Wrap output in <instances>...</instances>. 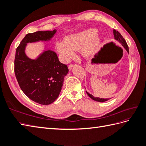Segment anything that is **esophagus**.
Returning a JSON list of instances; mask_svg holds the SVG:
<instances>
[{"label": "esophagus", "instance_id": "esophagus-1", "mask_svg": "<svg viewBox=\"0 0 146 146\" xmlns=\"http://www.w3.org/2000/svg\"><path fill=\"white\" fill-rule=\"evenodd\" d=\"M74 66H75V64H70L68 65V68H69V70H71Z\"/></svg>", "mask_w": 146, "mask_h": 146}]
</instances>
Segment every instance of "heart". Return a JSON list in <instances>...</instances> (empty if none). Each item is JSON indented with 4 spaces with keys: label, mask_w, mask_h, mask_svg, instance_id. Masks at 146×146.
Instances as JSON below:
<instances>
[{
    "label": "heart",
    "mask_w": 146,
    "mask_h": 146,
    "mask_svg": "<svg viewBox=\"0 0 146 146\" xmlns=\"http://www.w3.org/2000/svg\"><path fill=\"white\" fill-rule=\"evenodd\" d=\"M97 29L91 28L72 34L65 37L64 40L56 43V49L65 62L70 61L75 55V50L81 49L86 56H89L98 50L102 39Z\"/></svg>",
    "instance_id": "1"
}]
</instances>
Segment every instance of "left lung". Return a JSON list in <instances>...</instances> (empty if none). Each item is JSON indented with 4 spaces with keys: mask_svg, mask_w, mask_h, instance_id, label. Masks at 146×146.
<instances>
[{
    "mask_svg": "<svg viewBox=\"0 0 146 146\" xmlns=\"http://www.w3.org/2000/svg\"><path fill=\"white\" fill-rule=\"evenodd\" d=\"M113 35H114L115 39H116L117 41H119L120 43V44H122V46H123V47L126 49L127 51L129 52L128 45H127V42L125 41V40L124 39V38H123V36L121 35V34L119 31H116V30L113 29ZM86 92V94H88V95L89 96V97H90L92 99H93V100H95V101L100 102H104L105 101L109 100V99H108V98L104 99V98H98V97H94V96H93L91 94H90L89 93H88L87 92Z\"/></svg>",
    "mask_w": 146,
    "mask_h": 146,
    "instance_id": "8db88e82",
    "label": "left lung"
}]
</instances>
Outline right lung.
Here are the masks:
<instances>
[{"mask_svg":"<svg viewBox=\"0 0 146 146\" xmlns=\"http://www.w3.org/2000/svg\"><path fill=\"white\" fill-rule=\"evenodd\" d=\"M56 32L27 34L15 51L14 72L19 85L27 97L41 105L51 104L58 97L68 72V66L60 63L52 51H45L36 60L29 58L24 51L27 43L48 41Z\"/></svg>","mask_w":146,"mask_h":146,"instance_id":"obj_1","label":"right lung"}]
</instances>
